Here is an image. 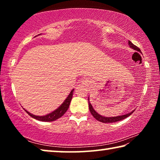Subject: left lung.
Returning a JSON list of instances; mask_svg holds the SVG:
<instances>
[{"label": "left lung", "mask_w": 160, "mask_h": 160, "mask_svg": "<svg viewBox=\"0 0 160 160\" xmlns=\"http://www.w3.org/2000/svg\"><path fill=\"white\" fill-rule=\"evenodd\" d=\"M128 45L129 47L133 48L134 50L135 51H140V49L138 48L136 46H135L133 44H132V42H131L130 41H128ZM88 103H89V109H90V112L92 113V115L94 116V118H96L97 121H100V122H102V123H114V122H117V121H121L123 120V119L126 118L127 117H128L130 115H131L132 113H133L134 110L132 111L131 112L126 113L125 115H121V116H114V117H105V116H102L100 114H99L98 113H97L95 110L93 109L92 106V104L89 102V97H88Z\"/></svg>", "instance_id": "left-lung-1"}]
</instances>
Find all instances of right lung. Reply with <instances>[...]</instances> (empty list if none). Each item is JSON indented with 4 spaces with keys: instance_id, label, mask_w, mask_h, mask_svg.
<instances>
[{
    "instance_id": "obj_1",
    "label": "right lung",
    "mask_w": 160,
    "mask_h": 160,
    "mask_svg": "<svg viewBox=\"0 0 160 160\" xmlns=\"http://www.w3.org/2000/svg\"><path fill=\"white\" fill-rule=\"evenodd\" d=\"M73 91H74V89H72L71 92H70V93L69 94V95L67 97L66 100H65L63 104H62L61 106L58 108V109H56V110H54L53 112L48 113V114L45 115V116H35L34 114H32L31 113H29L25 109H24L25 110V112L28 113L29 116H32V118L37 119V120H38V121H53L56 120V119L61 118V116L66 112V111L68 110V107H69L70 103V102H71L72 94H73Z\"/></svg>"
}]
</instances>
